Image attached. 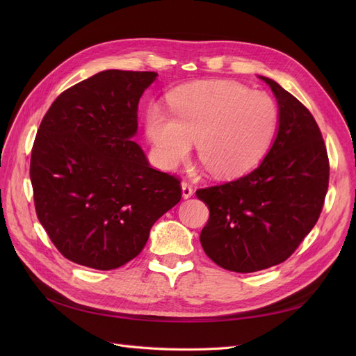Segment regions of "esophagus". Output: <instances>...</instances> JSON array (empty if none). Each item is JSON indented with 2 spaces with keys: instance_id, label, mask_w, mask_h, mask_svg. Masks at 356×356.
Listing matches in <instances>:
<instances>
[{
  "instance_id": "34e87169",
  "label": "esophagus",
  "mask_w": 356,
  "mask_h": 356,
  "mask_svg": "<svg viewBox=\"0 0 356 356\" xmlns=\"http://www.w3.org/2000/svg\"><path fill=\"white\" fill-rule=\"evenodd\" d=\"M181 187H182V197L188 199V197L193 196V187L190 186V182L184 181V182H182V184H181Z\"/></svg>"
}]
</instances>
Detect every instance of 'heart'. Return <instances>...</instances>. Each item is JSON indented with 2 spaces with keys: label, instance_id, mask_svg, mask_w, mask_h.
<instances>
[{
  "label": "heart",
  "instance_id": "1",
  "mask_svg": "<svg viewBox=\"0 0 356 356\" xmlns=\"http://www.w3.org/2000/svg\"><path fill=\"white\" fill-rule=\"evenodd\" d=\"M172 117L159 106L147 113V135L161 169L184 161L191 143L212 175L245 174L270 147L279 113L270 95L230 80L182 86L169 95Z\"/></svg>",
  "mask_w": 356,
  "mask_h": 356
}]
</instances>
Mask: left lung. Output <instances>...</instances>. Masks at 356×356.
Here are the masks:
<instances>
[{"instance_id": "1", "label": "left lung", "mask_w": 356, "mask_h": 356, "mask_svg": "<svg viewBox=\"0 0 356 356\" xmlns=\"http://www.w3.org/2000/svg\"><path fill=\"white\" fill-rule=\"evenodd\" d=\"M279 129L272 148L250 174L199 188L209 220L204 254L230 272L251 273L284 263L314 229L330 179L327 147L314 115L276 81Z\"/></svg>"}]
</instances>
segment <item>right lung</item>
<instances>
[{
  "label": "right lung",
  "mask_w": 356,
  "mask_h": 356,
  "mask_svg": "<svg viewBox=\"0 0 356 356\" xmlns=\"http://www.w3.org/2000/svg\"><path fill=\"white\" fill-rule=\"evenodd\" d=\"M152 71L108 70L62 92L31 153L37 217L58 251L113 270L143 251L152 225L181 200L177 177L148 165L131 138Z\"/></svg>",
  "instance_id": "add662e5"
}]
</instances>
